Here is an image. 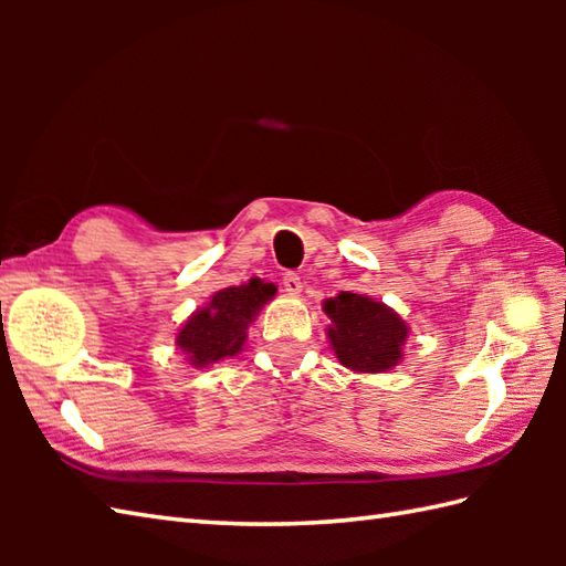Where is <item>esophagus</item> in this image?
Here are the masks:
<instances>
[{
    "mask_svg": "<svg viewBox=\"0 0 566 566\" xmlns=\"http://www.w3.org/2000/svg\"><path fill=\"white\" fill-rule=\"evenodd\" d=\"M282 286H284V292H286V294L296 296V294H302V286H304V282H302V276L290 272V274H284V276H282Z\"/></svg>",
    "mask_w": 566,
    "mask_h": 566,
    "instance_id": "obj_1",
    "label": "esophagus"
}]
</instances>
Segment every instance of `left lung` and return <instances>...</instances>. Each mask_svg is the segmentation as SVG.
Here are the masks:
<instances>
[{
  "label": "left lung",
  "mask_w": 566,
  "mask_h": 566,
  "mask_svg": "<svg viewBox=\"0 0 566 566\" xmlns=\"http://www.w3.org/2000/svg\"><path fill=\"white\" fill-rule=\"evenodd\" d=\"M323 308L333 321L328 338L340 365L377 375L399 363L408 328L389 306L363 294L340 292Z\"/></svg>",
  "instance_id": "1"
}]
</instances>
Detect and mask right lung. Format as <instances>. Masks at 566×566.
<instances>
[{
    "label": "right lung",
    "mask_w": 566,
    "mask_h": 566,
    "mask_svg": "<svg viewBox=\"0 0 566 566\" xmlns=\"http://www.w3.org/2000/svg\"><path fill=\"white\" fill-rule=\"evenodd\" d=\"M274 292V284L260 280L221 290L207 306L189 316L177 335V345L197 367L233 357L245 343L248 323L258 316V311L270 302Z\"/></svg>",
    "instance_id": "right-lung-1"
}]
</instances>
